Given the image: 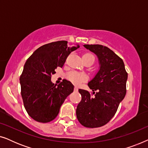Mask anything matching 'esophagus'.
Masks as SVG:
<instances>
[{"label":"esophagus","instance_id":"1","mask_svg":"<svg viewBox=\"0 0 148 148\" xmlns=\"http://www.w3.org/2000/svg\"><path fill=\"white\" fill-rule=\"evenodd\" d=\"M74 91H75V92H77V91H78V88H77V86L75 87V88H74Z\"/></svg>","mask_w":148,"mask_h":148}]
</instances>
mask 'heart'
I'll return each mask as SVG.
<instances>
[{
    "mask_svg": "<svg viewBox=\"0 0 148 148\" xmlns=\"http://www.w3.org/2000/svg\"><path fill=\"white\" fill-rule=\"evenodd\" d=\"M88 58H92L94 61V56L90 53H86L83 56V59H88ZM67 79L75 85H79L83 82L87 80V75L83 73L77 71H71L67 75Z\"/></svg>",
    "mask_w": 148,
    "mask_h": 148,
    "instance_id": "1",
    "label": "heart"
}]
</instances>
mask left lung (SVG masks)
<instances>
[{"label":"left lung","mask_w":148,"mask_h":148,"mask_svg":"<svg viewBox=\"0 0 148 148\" xmlns=\"http://www.w3.org/2000/svg\"><path fill=\"white\" fill-rule=\"evenodd\" d=\"M84 47L98 56L100 69L88 84L93 94L79 90L82 100L76 115L83 126L96 128L107 124L116 114L126 94L128 74L123 60L110 48L99 44H85Z\"/></svg>","instance_id":"8db88e82"}]
</instances>
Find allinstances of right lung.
Wrapping results in <instances>:
<instances>
[{
  "mask_svg": "<svg viewBox=\"0 0 148 148\" xmlns=\"http://www.w3.org/2000/svg\"><path fill=\"white\" fill-rule=\"evenodd\" d=\"M77 47H69L67 41H57L38 48L26 60L20 76L21 94L27 114L37 122L54 120L69 95L73 92L69 81L58 86L51 82L57 67H62L66 58Z\"/></svg>",
  "mask_w": 148,
  "mask_h": 148,
  "instance_id": "1",
  "label": "right lung"
}]
</instances>
